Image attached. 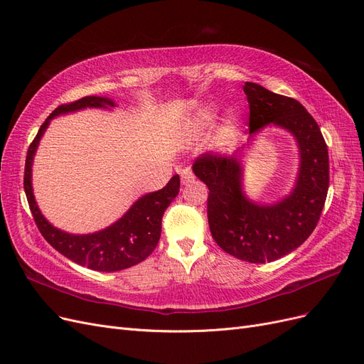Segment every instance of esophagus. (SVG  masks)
Instances as JSON below:
<instances>
[{
	"label": "esophagus",
	"instance_id": "esophagus-1",
	"mask_svg": "<svg viewBox=\"0 0 364 364\" xmlns=\"http://www.w3.org/2000/svg\"><path fill=\"white\" fill-rule=\"evenodd\" d=\"M181 179H182V183H183V185H188V183L194 182L193 170H191L190 167H185V168L181 171Z\"/></svg>",
	"mask_w": 364,
	"mask_h": 364
}]
</instances>
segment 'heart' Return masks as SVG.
<instances>
[{
    "label": "heart",
    "mask_w": 364,
    "mask_h": 364,
    "mask_svg": "<svg viewBox=\"0 0 364 364\" xmlns=\"http://www.w3.org/2000/svg\"><path fill=\"white\" fill-rule=\"evenodd\" d=\"M215 118H217V114H215L214 109L208 107V109H205V111H202L199 115H197V119H196L194 124L199 130H206L214 124ZM234 135H235V123L232 119H229L228 123L222 129H220L218 138L222 139L223 142H230L234 139Z\"/></svg>",
    "instance_id": "1"
}]
</instances>
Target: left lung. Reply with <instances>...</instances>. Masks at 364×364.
<instances>
[{
  "mask_svg": "<svg viewBox=\"0 0 364 364\" xmlns=\"http://www.w3.org/2000/svg\"><path fill=\"white\" fill-rule=\"evenodd\" d=\"M250 136L273 124L287 130L299 149V170L290 194L270 205L250 200L243 190V156L206 151L193 171L209 190L208 223L215 243L229 255L253 264L279 259L311 235L329 186L328 147L321 127L294 98L246 82Z\"/></svg>",
  "mask_w": 364,
  "mask_h": 364,
  "instance_id": "left-lung-1",
  "label": "left lung"
}]
</instances>
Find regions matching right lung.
<instances>
[{
  "label": "right lung",
  "instance_id": "1",
  "mask_svg": "<svg viewBox=\"0 0 364 364\" xmlns=\"http://www.w3.org/2000/svg\"><path fill=\"white\" fill-rule=\"evenodd\" d=\"M115 106V102L107 97L87 95L74 103L62 105L54 109L50 117L43 121L36 138L28 147L24 171V190L28 206L42 237L63 257L97 272H118L129 269L144 261L155 250L161 237L162 215L174 200V197L179 194V176H173L162 190L139 197L114 225L98 230V232L79 235L54 228L42 215L35 200V194H33L31 167L39 141L54 117L82 111L86 107L109 109Z\"/></svg>",
  "mask_w": 364,
  "mask_h": 364
}]
</instances>
